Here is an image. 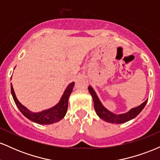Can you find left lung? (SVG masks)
Wrapping results in <instances>:
<instances>
[{"label":"left lung","instance_id":"obj_1","mask_svg":"<svg viewBox=\"0 0 160 160\" xmlns=\"http://www.w3.org/2000/svg\"><path fill=\"white\" fill-rule=\"evenodd\" d=\"M88 89H89V93H90L92 97L94 108L97 115L103 120L108 122H111V123L120 124L127 122V121H129L130 120H132V119L136 117L141 113V111L144 109L147 102H148V100H146L141 105H139L138 107L132 108L129 111L126 112V113H121V114H116V113L109 111L104 107L103 104L100 102L96 93H95V92L92 86H89Z\"/></svg>","mask_w":160,"mask_h":160}]
</instances>
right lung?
Here are the masks:
<instances>
[{
	"instance_id": "add662e5",
	"label": "right lung",
	"mask_w": 160,
	"mask_h": 160,
	"mask_svg": "<svg viewBox=\"0 0 160 160\" xmlns=\"http://www.w3.org/2000/svg\"><path fill=\"white\" fill-rule=\"evenodd\" d=\"M74 86V82H72L67 86L59 102L56 104L54 107L41 112H38V113H34V112L30 111L28 108L20 103L16 98L12 83H11V93H12V98H13L16 106L26 118L38 124H52L54 122H57L61 120L67 113L68 106V98L71 92L73 90Z\"/></svg>"
}]
</instances>
